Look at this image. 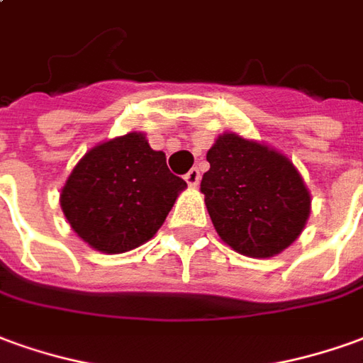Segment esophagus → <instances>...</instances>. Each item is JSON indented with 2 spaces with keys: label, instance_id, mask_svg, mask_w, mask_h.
<instances>
[{
  "label": "esophagus",
  "instance_id": "obj_1",
  "mask_svg": "<svg viewBox=\"0 0 363 363\" xmlns=\"http://www.w3.org/2000/svg\"><path fill=\"white\" fill-rule=\"evenodd\" d=\"M184 181L189 182L190 186H196V184L200 182V171H199V169H196V167H194V169H190L189 173L184 174Z\"/></svg>",
  "mask_w": 363,
  "mask_h": 363
}]
</instances>
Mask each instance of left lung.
Wrapping results in <instances>:
<instances>
[{"mask_svg":"<svg viewBox=\"0 0 363 363\" xmlns=\"http://www.w3.org/2000/svg\"><path fill=\"white\" fill-rule=\"evenodd\" d=\"M200 190L218 235L250 257L283 252L303 232L311 194L287 157L225 133L208 151Z\"/></svg>","mask_w":363,"mask_h":363,"instance_id":"8db88e82","label":"left lung"}]
</instances>
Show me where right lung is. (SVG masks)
Returning <instances> with one entry per match:
<instances>
[{
    "label": "right lung",
    "instance_id": "obj_1",
    "mask_svg": "<svg viewBox=\"0 0 363 363\" xmlns=\"http://www.w3.org/2000/svg\"><path fill=\"white\" fill-rule=\"evenodd\" d=\"M186 186L169 171L163 151L143 133H128L90 149L60 194V206L88 245L123 253L157 234Z\"/></svg>",
    "mask_w": 363,
    "mask_h": 363
}]
</instances>
